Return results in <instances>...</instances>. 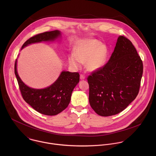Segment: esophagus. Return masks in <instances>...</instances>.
Returning a JSON list of instances; mask_svg holds the SVG:
<instances>
[{
	"instance_id": "esophagus-1",
	"label": "esophagus",
	"mask_w": 156,
	"mask_h": 156,
	"mask_svg": "<svg viewBox=\"0 0 156 156\" xmlns=\"http://www.w3.org/2000/svg\"><path fill=\"white\" fill-rule=\"evenodd\" d=\"M80 79L81 80L85 79V76L84 74H80Z\"/></svg>"
}]
</instances>
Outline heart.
Here are the masks:
<instances>
[{"label": "heart", "instance_id": "1", "mask_svg": "<svg viewBox=\"0 0 156 156\" xmlns=\"http://www.w3.org/2000/svg\"><path fill=\"white\" fill-rule=\"evenodd\" d=\"M107 55L108 50L105 45L97 40H89L77 46L76 54L71 53L68 56V62L76 68L80 67L82 62H86L87 69L94 71L103 66Z\"/></svg>", "mask_w": 156, "mask_h": 156}]
</instances>
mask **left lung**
Here are the masks:
<instances>
[{"label": "left lung", "instance_id": "left-lung-1", "mask_svg": "<svg viewBox=\"0 0 156 156\" xmlns=\"http://www.w3.org/2000/svg\"><path fill=\"white\" fill-rule=\"evenodd\" d=\"M143 63L132 43L119 36L108 62L88 76L89 104L102 116L124 111L137 97Z\"/></svg>", "mask_w": 156, "mask_h": 156}]
</instances>
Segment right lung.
Instances as JSON below:
<instances>
[{
	"mask_svg": "<svg viewBox=\"0 0 156 156\" xmlns=\"http://www.w3.org/2000/svg\"><path fill=\"white\" fill-rule=\"evenodd\" d=\"M60 35L59 30L35 35L27 40L22 48L32 43L53 40ZM14 72L24 100L36 111L49 116L58 115L67 108L71 100L72 92L80 79L79 73L77 72L62 71L57 80L49 87L44 89H33L26 86L19 76L17 59L15 62Z\"/></svg>",
	"mask_w": 156,
	"mask_h": 156,
	"instance_id": "1",
	"label": "right lung"
}]
</instances>
